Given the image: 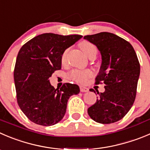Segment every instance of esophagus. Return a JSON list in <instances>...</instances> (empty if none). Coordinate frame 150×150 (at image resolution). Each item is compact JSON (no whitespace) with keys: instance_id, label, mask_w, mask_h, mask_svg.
Masks as SVG:
<instances>
[{"instance_id":"obj_1","label":"esophagus","mask_w":150,"mask_h":150,"mask_svg":"<svg viewBox=\"0 0 150 150\" xmlns=\"http://www.w3.org/2000/svg\"><path fill=\"white\" fill-rule=\"evenodd\" d=\"M80 90H81V92H86V91H88V88H86V87L85 86H80Z\"/></svg>"}]
</instances>
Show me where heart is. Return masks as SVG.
<instances>
[{
  "label": "heart",
  "instance_id": "heart-1",
  "mask_svg": "<svg viewBox=\"0 0 150 150\" xmlns=\"http://www.w3.org/2000/svg\"><path fill=\"white\" fill-rule=\"evenodd\" d=\"M80 47L83 52L84 54L88 58H91V56H97V49L94 45L92 43L89 42L88 41H83L79 44ZM68 50H66L63 53L62 56V63L64 64L66 62L67 55ZM92 72L88 69L86 70H78V69H75L72 70L70 73L69 74V78L72 79V81H75L78 83H84L86 82L88 78L91 76Z\"/></svg>",
  "mask_w": 150,
  "mask_h": 150
}]
</instances>
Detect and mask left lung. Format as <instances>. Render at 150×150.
Wrapping results in <instances>:
<instances>
[{"mask_svg": "<svg viewBox=\"0 0 150 150\" xmlns=\"http://www.w3.org/2000/svg\"><path fill=\"white\" fill-rule=\"evenodd\" d=\"M85 40L95 45L102 56L95 84L104 83L105 91L88 108L94 121L110 124L122 120L133 106L140 75V64L133 46L120 36L101 32L87 35ZM92 91L93 88L90 89Z\"/></svg>", "mask_w": 150, "mask_h": 150, "instance_id": "left-lung-1", "label": "left lung"}]
</instances>
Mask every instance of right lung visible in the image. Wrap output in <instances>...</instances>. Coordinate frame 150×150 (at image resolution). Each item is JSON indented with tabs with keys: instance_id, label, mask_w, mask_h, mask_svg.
I'll list each match as a JSON object with an SVG mask.
<instances>
[{
	"instance_id": "obj_1",
	"label": "right lung",
	"mask_w": 150,
	"mask_h": 150,
	"mask_svg": "<svg viewBox=\"0 0 150 150\" xmlns=\"http://www.w3.org/2000/svg\"><path fill=\"white\" fill-rule=\"evenodd\" d=\"M81 35L46 33L23 45L17 54L14 70L17 100L28 120L50 126L63 119L69 97L80 92L76 84L66 83L60 88L51 86L49 78L62 68V56Z\"/></svg>"
}]
</instances>
